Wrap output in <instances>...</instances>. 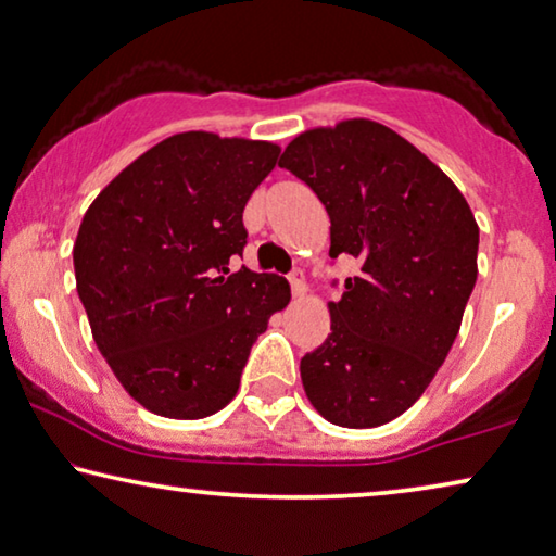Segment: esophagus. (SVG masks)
<instances>
[{
    "label": "esophagus",
    "instance_id": "esophagus-1",
    "mask_svg": "<svg viewBox=\"0 0 556 556\" xmlns=\"http://www.w3.org/2000/svg\"><path fill=\"white\" fill-rule=\"evenodd\" d=\"M287 279H289V287H292V294L294 296H304V292H306V287H304V271L302 269H292L287 275Z\"/></svg>",
    "mask_w": 556,
    "mask_h": 556
}]
</instances>
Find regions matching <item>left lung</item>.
Wrapping results in <instances>:
<instances>
[{"instance_id":"obj_1","label":"left lung","mask_w":556,"mask_h":556,"mask_svg":"<svg viewBox=\"0 0 556 556\" xmlns=\"http://www.w3.org/2000/svg\"><path fill=\"white\" fill-rule=\"evenodd\" d=\"M279 167L325 204L331 260H359L329 304L331 334L300 362L304 392L331 425H387L425 394L457 339L477 281L475 214L437 164L369 119L304 131Z\"/></svg>"}]
</instances>
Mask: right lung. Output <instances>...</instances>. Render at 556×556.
Returning <instances> with one entry per match:
<instances>
[{"instance_id":"right-lung-1","label":"right lung","mask_w":556,"mask_h":556,"mask_svg":"<svg viewBox=\"0 0 556 556\" xmlns=\"http://www.w3.org/2000/svg\"><path fill=\"white\" fill-rule=\"evenodd\" d=\"M279 147L185 131L112 179L81 219L77 292L94 342L144 409L202 419L235 400L287 279L231 271L242 212Z\"/></svg>"}]
</instances>
